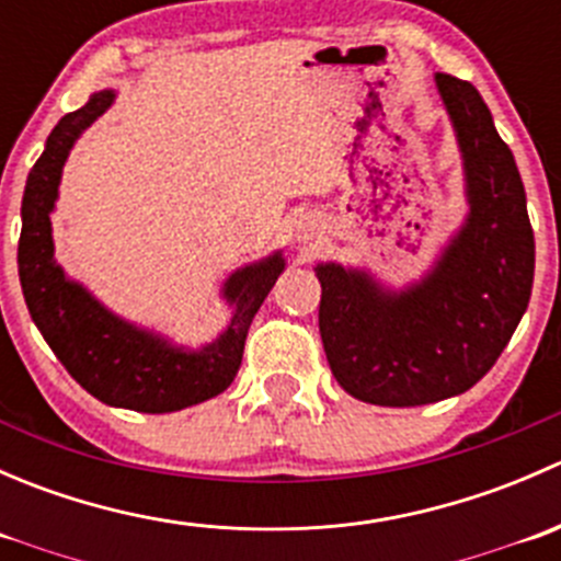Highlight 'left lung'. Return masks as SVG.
I'll return each instance as SVG.
<instances>
[{
  "mask_svg": "<svg viewBox=\"0 0 561 561\" xmlns=\"http://www.w3.org/2000/svg\"><path fill=\"white\" fill-rule=\"evenodd\" d=\"M467 171L469 217L437 268L390 296L358 271L317 265L320 336L350 396L417 407L469 390L502 355L526 312L535 233L513 151L469 81L437 72Z\"/></svg>",
  "mask_w": 561,
  "mask_h": 561,
  "instance_id": "left-lung-1",
  "label": "left lung"
}]
</instances>
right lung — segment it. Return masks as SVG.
Segmentation results:
<instances>
[{"mask_svg":"<svg viewBox=\"0 0 561 561\" xmlns=\"http://www.w3.org/2000/svg\"><path fill=\"white\" fill-rule=\"evenodd\" d=\"M111 103L113 92L92 94L87 105L67 113L48 135L21 203L19 276L32 320L78 386L111 407L160 415L211 399L233 382L252 317L285 268V260L276 252L230 276L225 298L236 307L233 320L201 353H184L127 325L100 307L81 285L67 279L54 263L50 239L61 165L78 135Z\"/></svg>","mask_w":561,"mask_h":561,"instance_id":"obj_1","label":"right lung"}]
</instances>
